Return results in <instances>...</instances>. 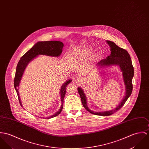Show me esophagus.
Masks as SVG:
<instances>
[{
    "label": "esophagus",
    "mask_w": 149,
    "mask_h": 149,
    "mask_svg": "<svg viewBox=\"0 0 149 149\" xmlns=\"http://www.w3.org/2000/svg\"><path fill=\"white\" fill-rule=\"evenodd\" d=\"M76 81H77V82L78 83H81V82H83L84 81V79H82V77H79V78L76 80Z\"/></svg>",
    "instance_id": "1"
}]
</instances>
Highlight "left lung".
<instances>
[{"mask_svg":"<svg viewBox=\"0 0 149 149\" xmlns=\"http://www.w3.org/2000/svg\"><path fill=\"white\" fill-rule=\"evenodd\" d=\"M107 42L110 47L111 54L106 58L102 59L98 62L96 64V66L98 69L107 68L115 65L119 67L120 70L122 72L123 80L125 86V94L122 101L114 109L108 111L95 112L88 107L87 98L83 89L80 87L77 88L83 107L91 113L101 116L111 115L122 108L132 94L133 91L132 80L134 76V68L132 65L131 57L127 51L119 47L113 41L107 40Z\"/></svg>","mask_w":149,"mask_h":149,"instance_id":"left-lung-1","label":"left lung"}]
</instances>
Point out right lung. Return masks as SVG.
<instances>
[{"mask_svg":"<svg viewBox=\"0 0 149 149\" xmlns=\"http://www.w3.org/2000/svg\"><path fill=\"white\" fill-rule=\"evenodd\" d=\"M64 44L60 41H39L36 43L28 51L24 54L20 59L16 69V73L14 79V87L18 96V99L20 105L23 107L20 98L19 94L17 88L19 86V84L24 72V70L28 64L36 58L39 55H46L48 56L58 57L63 52ZM72 81V80H68L61 86L60 95L62 104L61 108L55 114L45 118H51L58 116L61 111L63 108L64 98L66 93V88L68 84ZM42 118V117H41ZM44 118V117H42Z\"/></svg>","mask_w":149,"mask_h":149,"instance_id":"obj_1","label":"right lung"}]
</instances>
